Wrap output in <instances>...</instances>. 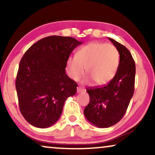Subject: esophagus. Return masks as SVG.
Wrapping results in <instances>:
<instances>
[{
	"label": "esophagus",
	"instance_id": "34e87169",
	"mask_svg": "<svg viewBox=\"0 0 155 155\" xmlns=\"http://www.w3.org/2000/svg\"><path fill=\"white\" fill-rule=\"evenodd\" d=\"M84 91V89H82L81 87H78L77 88V92L78 93H80V92H83Z\"/></svg>",
	"mask_w": 155,
	"mask_h": 155
}]
</instances>
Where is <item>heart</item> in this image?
<instances>
[{
  "label": "heart",
  "mask_w": 155,
  "mask_h": 155,
  "mask_svg": "<svg viewBox=\"0 0 155 155\" xmlns=\"http://www.w3.org/2000/svg\"><path fill=\"white\" fill-rule=\"evenodd\" d=\"M119 59V52L115 46L92 42L80 48L76 56L68 58L67 72L72 80L78 81L83 75L85 68L89 75L85 81L92 79L95 84L103 85L114 78Z\"/></svg>",
  "instance_id": "b5f03b06"
}]
</instances>
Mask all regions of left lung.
Instances as JSON below:
<instances>
[{
	"instance_id": "1",
	"label": "left lung",
	"mask_w": 155,
	"mask_h": 155,
	"mask_svg": "<svg viewBox=\"0 0 155 155\" xmlns=\"http://www.w3.org/2000/svg\"><path fill=\"white\" fill-rule=\"evenodd\" d=\"M117 48L120 61L114 78L107 85L87 90L90 102L84 114L90 124L98 128H109L123 118L134 93L135 64L128 48L109 38Z\"/></svg>"
}]
</instances>
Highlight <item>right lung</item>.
I'll return each instance as SVG.
<instances>
[{
	"instance_id": "add662e5",
	"label": "right lung",
	"mask_w": 155,
	"mask_h": 155,
	"mask_svg": "<svg viewBox=\"0 0 155 155\" xmlns=\"http://www.w3.org/2000/svg\"><path fill=\"white\" fill-rule=\"evenodd\" d=\"M82 43L73 37L50 36L30 46L21 59L15 80L21 114L39 128L58 121L78 84L65 73L67 59Z\"/></svg>"
}]
</instances>
